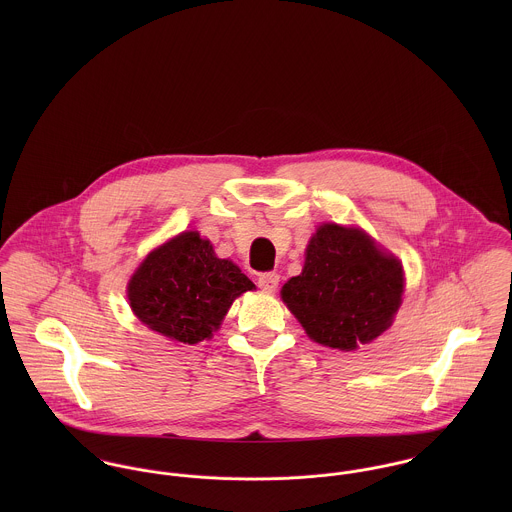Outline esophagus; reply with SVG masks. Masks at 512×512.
Masks as SVG:
<instances>
[{
  "label": "esophagus",
  "instance_id": "1",
  "mask_svg": "<svg viewBox=\"0 0 512 512\" xmlns=\"http://www.w3.org/2000/svg\"><path fill=\"white\" fill-rule=\"evenodd\" d=\"M278 284H280V276L276 272H266V274H260L258 278V286L266 292H276Z\"/></svg>",
  "mask_w": 512,
  "mask_h": 512
}]
</instances>
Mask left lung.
Returning a JSON list of instances; mask_svg holds the SVG:
<instances>
[{
  "label": "left lung",
  "mask_w": 512,
  "mask_h": 512,
  "mask_svg": "<svg viewBox=\"0 0 512 512\" xmlns=\"http://www.w3.org/2000/svg\"><path fill=\"white\" fill-rule=\"evenodd\" d=\"M404 270L361 228L321 224L305 250L299 276L282 299L309 339L355 351L380 337L402 303Z\"/></svg>",
  "instance_id": "1"
}]
</instances>
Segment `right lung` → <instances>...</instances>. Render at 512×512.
<instances>
[{
	"mask_svg": "<svg viewBox=\"0 0 512 512\" xmlns=\"http://www.w3.org/2000/svg\"><path fill=\"white\" fill-rule=\"evenodd\" d=\"M256 286L230 260L217 258L199 232H181L147 254L128 282L136 317L177 343L211 339L232 301Z\"/></svg>",
	"mask_w": 512,
	"mask_h": 512,
	"instance_id": "obj_1",
	"label": "right lung"
}]
</instances>
